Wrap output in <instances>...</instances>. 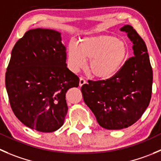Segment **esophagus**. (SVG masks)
Here are the masks:
<instances>
[{
    "instance_id": "1",
    "label": "esophagus",
    "mask_w": 161,
    "mask_h": 161,
    "mask_svg": "<svg viewBox=\"0 0 161 161\" xmlns=\"http://www.w3.org/2000/svg\"><path fill=\"white\" fill-rule=\"evenodd\" d=\"M86 83V81L82 77L79 78V86H82V85H84V84Z\"/></svg>"
}]
</instances>
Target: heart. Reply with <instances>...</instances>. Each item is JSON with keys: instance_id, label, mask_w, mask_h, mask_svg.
<instances>
[{"instance_id": "b5f03b06", "label": "heart", "mask_w": 161, "mask_h": 161, "mask_svg": "<svg viewBox=\"0 0 161 161\" xmlns=\"http://www.w3.org/2000/svg\"><path fill=\"white\" fill-rule=\"evenodd\" d=\"M128 55L125 42L112 35H98L81 40L79 46L70 44L68 59L74 71L84 68L89 61V72L99 79H108L121 68Z\"/></svg>"}]
</instances>
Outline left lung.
Wrapping results in <instances>:
<instances>
[{"label": "left lung", "instance_id": "8db88e82", "mask_svg": "<svg viewBox=\"0 0 161 161\" xmlns=\"http://www.w3.org/2000/svg\"><path fill=\"white\" fill-rule=\"evenodd\" d=\"M121 31L133 42L134 55L115 75L106 80H88L81 87L83 100L101 127L120 130L133 125L149 106L153 70L142 37L130 25Z\"/></svg>", "mask_w": 161, "mask_h": 161}]
</instances>
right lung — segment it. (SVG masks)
Here are the masks:
<instances>
[{
	"label": "right lung",
	"instance_id": "1",
	"mask_svg": "<svg viewBox=\"0 0 161 161\" xmlns=\"http://www.w3.org/2000/svg\"><path fill=\"white\" fill-rule=\"evenodd\" d=\"M60 34L50 29L30 30L18 40L5 74L14 114L26 127L53 132L68 112L66 93L79 79L67 68Z\"/></svg>",
	"mask_w": 161,
	"mask_h": 161
}]
</instances>
